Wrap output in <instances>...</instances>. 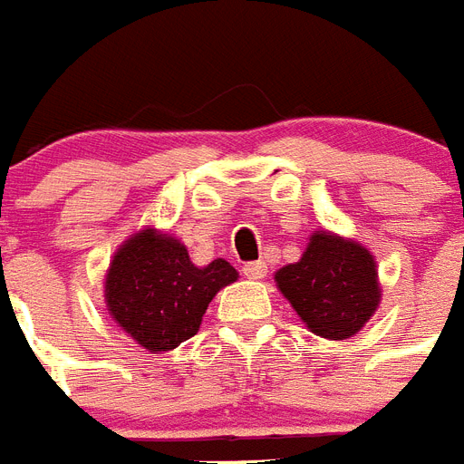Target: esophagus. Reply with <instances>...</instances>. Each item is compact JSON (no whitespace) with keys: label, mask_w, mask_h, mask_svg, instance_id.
Masks as SVG:
<instances>
[{"label":"esophagus","mask_w":464,"mask_h":464,"mask_svg":"<svg viewBox=\"0 0 464 464\" xmlns=\"http://www.w3.org/2000/svg\"><path fill=\"white\" fill-rule=\"evenodd\" d=\"M241 272H244V276H246V279H265V275H267V265H265L263 260H256V263L244 265V267H241Z\"/></svg>","instance_id":"obj_1"}]
</instances>
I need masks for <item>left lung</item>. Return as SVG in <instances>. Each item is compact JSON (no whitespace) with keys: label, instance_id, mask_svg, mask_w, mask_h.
<instances>
[{"label":"left lung","instance_id":"obj_1","mask_svg":"<svg viewBox=\"0 0 464 464\" xmlns=\"http://www.w3.org/2000/svg\"><path fill=\"white\" fill-rule=\"evenodd\" d=\"M275 279L293 310L322 338L354 335L380 303L373 256L328 232H316L300 263L281 267Z\"/></svg>","mask_w":464,"mask_h":464}]
</instances>
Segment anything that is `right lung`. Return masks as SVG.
Segmentation results:
<instances>
[{
  "label": "right lung",
  "mask_w": 464,
  "mask_h": 464,
  "mask_svg": "<svg viewBox=\"0 0 464 464\" xmlns=\"http://www.w3.org/2000/svg\"><path fill=\"white\" fill-rule=\"evenodd\" d=\"M232 281L237 270L227 260L197 267L180 241L142 229L114 256L105 298L114 322L138 345L166 352L199 331L213 295Z\"/></svg>",
  "instance_id": "add662e5"
}]
</instances>
